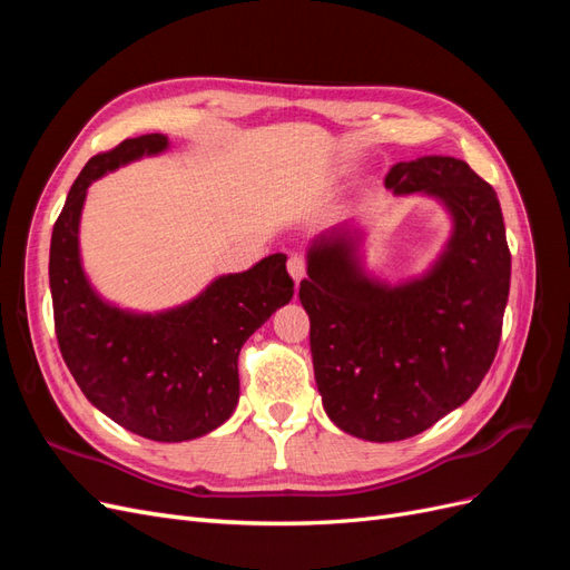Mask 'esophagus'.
Segmentation results:
<instances>
[{"instance_id":"1","label":"esophagus","mask_w":570,"mask_h":570,"mask_svg":"<svg viewBox=\"0 0 570 570\" xmlns=\"http://www.w3.org/2000/svg\"><path fill=\"white\" fill-rule=\"evenodd\" d=\"M287 271H289V275L292 278H295V283H299L304 275H306V262H304V256L302 254H292L289 258H287Z\"/></svg>"}]
</instances>
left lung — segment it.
I'll list each match as a JSON object with an SVG mask.
<instances>
[{"instance_id": "1", "label": "left lung", "mask_w": 570, "mask_h": 570, "mask_svg": "<svg viewBox=\"0 0 570 570\" xmlns=\"http://www.w3.org/2000/svg\"><path fill=\"white\" fill-rule=\"evenodd\" d=\"M385 185L450 209L454 230L435 266L394 287L371 281L358 266V233L342 226L308 249L299 285L325 413L371 442L419 435L478 390L502 337L511 283L502 206L469 164L400 161Z\"/></svg>"}]
</instances>
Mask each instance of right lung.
<instances>
[{"mask_svg": "<svg viewBox=\"0 0 570 570\" xmlns=\"http://www.w3.org/2000/svg\"><path fill=\"white\" fill-rule=\"evenodd\" d=\"M168 137H128L92 157L51 230L49 287L55 331L82 394L111 421L157 442L212 433L239 396L237 356L249 335L295 292L285 254L220 275L197 299L164 314H130L101 302L80 266L78 226L88 187L107 170L159 154Z\"/></svg>", "mask_w": 570, "mask_h": 570, "instance_id": "obj_1", "label": "right lung"}]
</instances>
